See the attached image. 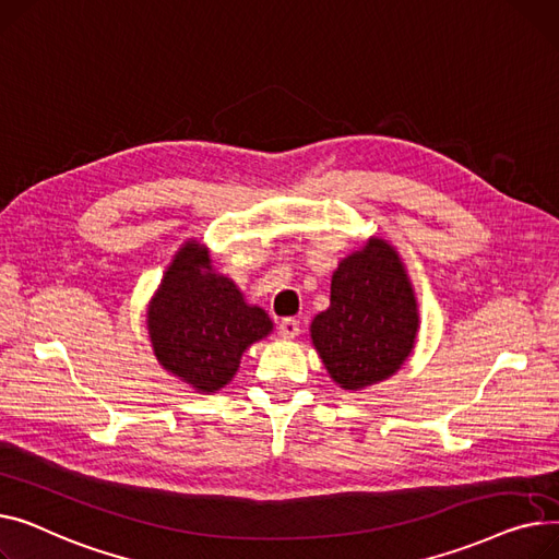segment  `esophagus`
I'll use <instances>...</instances> for the list:
<instances>
[{
  "instance_id": "1",
  "label": "esophagus",
  "mask_w": 559,
  "mask_h": 559,
  "mask_svg": "<svg viewBox=\"0 0 559 559\" xmlns=\"http://www.w3.org/2000/svg\"><path fill=\"white\" fill-rule=\"evenodd\" d=\"M300 334V320H295V318H284L282 322H280V336L282 338H286V341H293L295 336Z\"/></svg>"
}]
</instances>
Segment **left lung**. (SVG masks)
I'll use <instances>...</instances> for the list:
<instances>
[{
    "label": "left lung",
    "instance_id": "1",
    "mask_svg": "<svg viewBox=\"0 0 559 559\" xmlns=\"http://www.w3.org/2000/svg\"><path fill=\"white\" fill-rule=\"evenodd\" d=\"M419 313L397 250L372 237L332 277L330 309L311 322V341L343 390H364L395 374L411 356Z\"/></svg>",
    "mask_w": 559,
    "mask_h": 559
}]
</instances>
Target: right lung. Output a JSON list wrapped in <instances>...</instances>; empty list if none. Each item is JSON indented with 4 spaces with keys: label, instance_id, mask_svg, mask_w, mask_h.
<instances>
[{
    "label": "right lung",
    "instance_id": "obj_1",
    "mask_svg": "<svg viewBox=\"0 0 559 559\" xmlns=\"http://www.w3.org/2000/svg\"><path fill=\"white\" fill-rule=\"evenodd\" d=\"M146 324L159 366L201 392L233 381L241 354L273 332L269 313L214 273L210 250L199 241H187L164 271Z\"/></svg>",
    "mask_w": 559,
    "mask_h": 559
}]
</instances>
